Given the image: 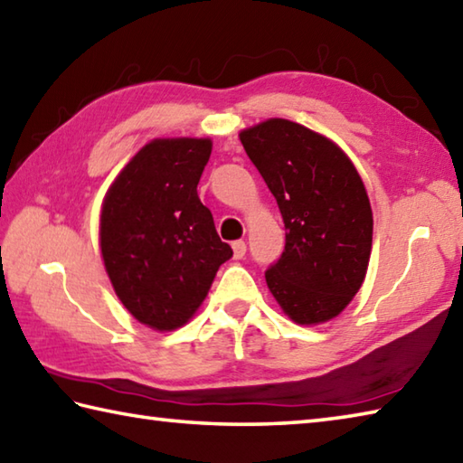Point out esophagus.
I'll list each match as a JSON object with an SVG mask.
<instances>
[{
    "label": "esophagus",
    "instance_id": "esophagus-1",
    "mask_svg": "<svg viewBox=\"0 0 463 463\" xmlns=\"http://www.w3.org/2000/svg\"><path fill=\"white\" fill-rule=\"evenodd\" d=\"M232 248H233V258L235 260H241L243 256H246V250H248L246 248V241H241V240L240 241H233Z\"/></svg>",
    "mask_w": 463,
    "mask_h": 463
}]
</instances>
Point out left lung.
Masks as SVG:
<instances>
[{
    "instance_id": "8db88e82",
    "label": "left lung",
    "mask_w": 463,
    "mask_h": 463,
    "mask_svg": "<svg viewBox=\"0 0 463 463\" xmlns=\"http://www.w3.org/2000/svg\"><path fill=\"white\" fill-rule=\"evenodd\" d=\"M280 207L286 246L266 284L296 325L338 317L359 292L373 246L363 179L338 145L286 118L240 133Z\"/></svg>"
}]
</instances>
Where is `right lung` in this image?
<instances>
[{
  "mask_svg": "<svg viewBox=\"0 0 463 463\" xmlns=\"http://www.w3.org/2000/svg\"><path fill=\"white\" fill-rule=\"evenodd\" d=\"M209 155V138H155L104 197V268L125 308L155 330L185 325L233 254L197 195Z\"/></svg>",
  "mask_w": 463,
  "mask_h": 463,
  "instance_id": "right-lung-1",
  "label": "right lung"
}]
</instances>
